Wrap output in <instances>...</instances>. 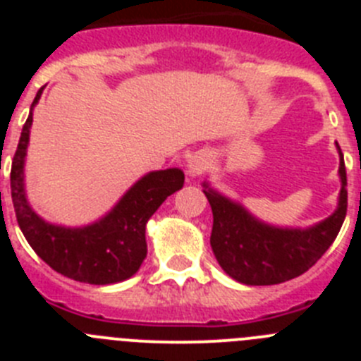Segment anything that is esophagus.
<instances>
[{
	"instance_id": "obj_1",
	"label": "esophagus",
	"mask_w": 361,
	"mask_h": 361,
	"mask_svg": "<svg viewBox=\"0 0 361 361\" xmlns=\"http://www.w3.org/2000/svg\"><path fill=\"white\" fill-rule=\"evenodd\" d=\"M206 168H208V153L204 152L195 153V155L190 159V162H188V173H190L191 177L200 175Z\"/></svg>"
}]
</instances>
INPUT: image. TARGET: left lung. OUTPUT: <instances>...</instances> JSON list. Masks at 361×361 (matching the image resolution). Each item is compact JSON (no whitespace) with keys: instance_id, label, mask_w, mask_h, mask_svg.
Returning <instances> with one entry per match:
<instances>
[{"instance_id":"obj_1","label":"left lung","mask_w":361,"mask_h":361,"mask_svg":"<svg viewBox=\"0 0 361 361\" xmlns=\"http://www.w3.org/2000/svg\"><path fill=\"white\" fill-rule=\"evenodd\" d=\"M338 146V145H336ZM340 152L342 190L336 212L307 229L275 228L245 212L204 183L213 212L212 250L231 279L247 286H273L300 276L329 250L347 215V173Z\"/></svg>"}]
</instances>
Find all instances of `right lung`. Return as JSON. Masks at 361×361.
Here are the masks:
<instances>
[{
  "label": "right lung",
  "mask_w": 361,
  "mask_h": 361,
  "mask_svg": "<svg viewBox=\"0 0 361 361\" xmlns=\"http://www.w3.org/2000/svg\"><path fill=\"white\" fill-rule=\"evenodd\" d=\"M37 92L32 108L39 101ZM32 108L12 159L11 191L16 219L30 247L54 271L95 286L123 282L139 271L146 258V222L171 193L180 190L184 173L178 168L152 171L139 178L108 215L82 228L44 222L25 195V155L32 126Z\"/></svg>",
  "instance_id": "right-lung-1"
}]
</instances>
